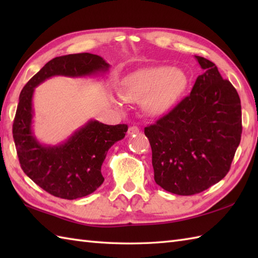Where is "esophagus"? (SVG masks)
Returning a JSON list of instances; mask_svg holds the SVG:
<instances>
[{
    "instance_id": "34e87169",
    "label": "esophagus",
    "mask_w": 258,
    "mask_h": 258,
    "mask_svg": "<svg viewBox=\"0 0 258 258\" xmlns=\"http://www.w3.org/2000/svg\"><path fill=\"white\" fill-rule=\"evenodd\" d=\"M140 133V128L138 126H131L127 131V134L128 135H135V134H139Z\"/></svg>"
}]
</instances>
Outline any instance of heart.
Returning a JSON list of instances; mask_svg holds the SVG:
<instances>
[{
	"mask_svg": "<svg viewBox=\"0 0 258 258\" xmlns=\"http://www.w3.org/2000/svg\"><path fill=\"white\" fill-rule=\"evenodd\" d=\"M188 76L182 69L150 67L126 75L120 83L125 100L140 102L151 115H164L176 105L187 91Z\"/></svg>",
	"mask_w": 258,
	"mask_h": 258,
	"instance_id": "obj_1",
	"label": "heart"
}]
</instances>
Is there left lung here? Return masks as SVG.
Instances as JSON below:
<instances>
[{
    "label": "left lung",
    "mask_w": 258,
    "mask_h": 258,
    "mask_svg": "<svg viewBox=\"0 0 258 258\" xmlns=\"http://www.w3.org/2000/svg\"><path fill=\"white\" fill-rule=\"evenodd\" d=\"M195 58L205 73L196 79L190 94L144 128L156 184L184 196L201 193L226 176L242 135L237 91L213 62Z\"/></svg>",
    "instance_id": "1"
}]
</instances>
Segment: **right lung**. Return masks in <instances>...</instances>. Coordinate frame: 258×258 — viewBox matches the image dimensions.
<instances>
[{"mask_svg": "<svg viewBox=\"0 0 258 258\" xmlns=\"http://www.w3.org/2000/svg\"><path fill=\"white\" fill-rule=\"evenodd\" d=\"M109 64L91 53L69 54L51 59L22 90L13 122V139L23 172L47 193L64 200L92 194L104 182L102 164L107 151L124 139L127 125H106L90 119L58 145H44L32 130L33 94L52 76L85 78L106 73Z\"/></svg>", "mask_w": 258, "mask_h": 258, "instance_id": "add662e5", "label": "right lung"}]
</instances>
